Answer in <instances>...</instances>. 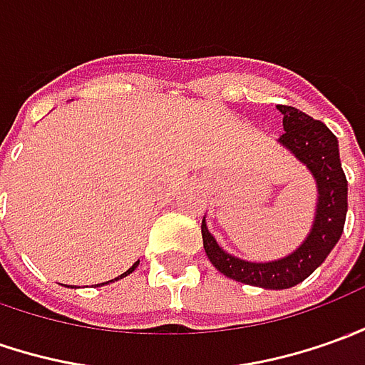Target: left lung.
<instances>
[{
	"label": "left lung",
	"instance_id": "1",
	"mask_svg": "<svg viewBox=\"0 0 365 365\" xmlns=\"http://www.w3.org/2000/svg\"><path fill=\"white\" fill-rule=\"evenodd\" d=\"M277 110L284 113L286 130L279 141L306 163L318 182V214L306 242L284 259L254 264L225 254L202 222L203 250L215 269L230 279L266 289H286L304 282L338 244L348 212V180L339 162L338 138L326 123L292 106H277Z\"/></svg>",
	"mask_w": 365,
	"mask_h": 365
}]
</instances>
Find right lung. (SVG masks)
I'll return each mask as SVG.
<instances>
[{"instance_id": "1", "label": "right lung", "mask_w": 365, "mask_h": 365, "mask_svg": "<svg viewBox=\"0 0 365 365\" xmlns=\"http://www.w3.org/2000/svg\"><path fill=\"white\" fill-rule=\"evenodd\" d=\"M138 264H140V262H135V264H133V266L130 267V269H128V272H125V274H121L120 277H115V279H121V277L123 276H128V274H131V272H133V269H135V267H138Z\"/></svg>"}]
</instances>
